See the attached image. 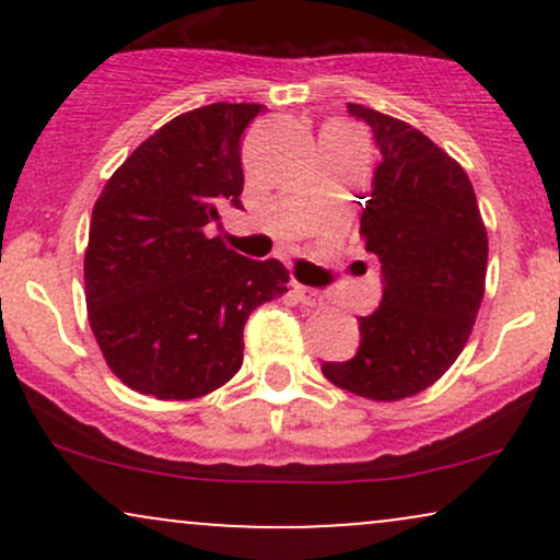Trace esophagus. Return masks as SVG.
<instances>
[{
  "label": "esophagus",
  "mask_w": 560,
  "mask_h": 560,
  "mask_svg": "<svg viewBox=\"0 0 560 560\" xmlns=\"http://www.w3.org/2000/svg\"><path fill=\"white\" fill-rule=\"evenodd\" d=\"M294 298H298L302 305H307V307H324L326 305L324 294H320L318 289H313V287L294 284Z\"/></svg>",
  "instance_id": "obj_1"
}]
</instances>
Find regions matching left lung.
I'll return each instance as SVG.
<instances>
[{"label": "left lung", "mask_w": 560, "mask_h": 560, "mask_svg": "<svg viewBox=\"0 0 560 560\" xmlns=\"http://www.w3.org/2000/svg\"><path fill=\"white\" fill-rule=\"evenodd\" d=\"M376 141L365 249L382 262V302L361 318V347L320 371L369 400L432 387L464 350L487 276V231L466 171L419 128L347 102Z\"/></svg>", "instance_id": "1"}]
</instances>
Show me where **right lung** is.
Segmentation results:
<instances>
[{"instance_id": "add662e5", "label": "right lung", "mask_w": 560, "mask_h": 560, "mask_svg": "<svg viewBox=\"0 0 560 560\" xmlns=\"http://www.w3.org/2000/svg\"><path fill=\"white\" fill-rule=\"evenodd\" d=\"M262 105L178 115L141 141L94 205L83 258L89 324L126 387L191 400L242 369L249 313L287 292L279 260H249L205 226L242 208V133Z\"/></svg>"}]
</instances>
